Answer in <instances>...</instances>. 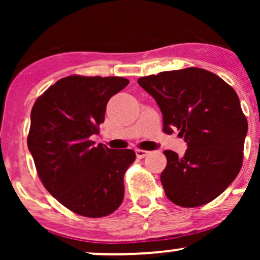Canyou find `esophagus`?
<instances>
[{
    "label": "esophagus",
    "instance_id": "obj_1",
    "mask_svg": "<svg viewBox=\"0 0 260 260\" xmlns=\"http://www.w3.org/2000/svg\"><path fill=\"white\" fill-rule=\"evenodd\" d=\"M149 154H150V151L148 150H142V149H137L136 150V155L138 159H144V157L148 156Z\"/></svg>",
    "mask_w": 260,
    "mask_h": 260
}]
</instances>
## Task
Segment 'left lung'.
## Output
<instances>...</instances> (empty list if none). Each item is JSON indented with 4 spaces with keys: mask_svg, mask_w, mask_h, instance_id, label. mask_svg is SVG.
<instances>
[{
    "mask_svg": "<svg viewBox=\"0 0 260 260\" xmlns=\"http://www.w3.org/2000/svg\"><path fill=\"white\" fill-rule=\"evenodd\" d=\"M162 113L164 132L184 137L182 157L165 150L168 165L160 176L165 194L183 208L219 197L242 168L248 122L232 86L197 67L160 72L138 79Z\"/></svg>",
    "mask_w": 260,
    "mask_h": 260,
    "instance_id": "obj_1",
    "label": "left lung"
}]
</instances>
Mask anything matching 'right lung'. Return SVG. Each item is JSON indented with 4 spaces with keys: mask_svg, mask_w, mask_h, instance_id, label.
<instances>
[{
    "mask_svg": "<svg viewBox=\"0 0 260 260\" xmlns=\"http://www.w3.org/2000/svg\"><path fill=\"white\" fill-rule=\"evenodd\" d=\"M128 83L122 77L70 76L32 106L28 148L39 177L50 194L78 215H110L123 201V177L136 153L95 147L90 137L99 133L107 101Z\"/></svg>",
    "mask_w": 260,
    "mask_h": 260,
    "instance_id": "right-lung-1",
    "label": "right lung"
}]
</instances>
